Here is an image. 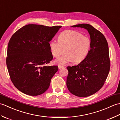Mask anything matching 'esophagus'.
Here are the masks:
<instances>
[{"instance_id":"obj_1","label":"esophagus","mask_w":120,"mask_h":120,"mask_svg":"<svg viewBox=\"0 0 120 120\" xmlns=\"http://www.w3.org/2000/svg\"><path fill=\"white\" fill-rule=\"evenodd\" d=\"M64 68V66L60 65H58V68H59V69H61V68Z\"/></svg>"}]
</instances>
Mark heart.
Returning <instances> with one entry per match:
<instances>
[{"mask_svg": "<svg viewBox=\"0 0 120 120\" xmlns=\"http://www.w3.org/2000/svg\"><path fill=\"white\" fill-rule=\"evenodd\" d=\"M50 52L57 58L63 52L65 53L55 60L58 64H65L73 61L80 63L88 54L91 47V41L81 33L73 30L62 32L58 37V41L52 40L49 44Z\"/></svg>", "mask_w": 120, "mask_h": 120, "instance_id": "obj_1", "label": "heart"}]
</instances>
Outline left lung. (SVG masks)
<instances>
[{"instance_id":"left-lung-1","label":"left lung","mask_w":120,"mask_h":120,"mask_svg":"<svg viewBox=\"0 0 120 120\" xmlns=\"http://www.w3.org/2000/svg\"><path fill=\"white\" fill-rule=\"evenodd\" d=\"M83 28L90 35L91 49L79 64L68 67L67 86L70 92L79 97H87L102 88L110 71L108 43L102 33L86 24L72 26Z\"/></svg>"}]
</instances>
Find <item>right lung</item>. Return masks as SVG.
<instances>
[{"label":"right lung","instance_id":"obj_1","mask_svg":"<svg viewBox=\"0 0 120 120\" xmlns=\"http://www.w3.org/2000/svg\"><path fill=\"white\" fill-rule=\"evenodd\" d=\"M61 27L29 24L12 35L6 64L12 83L22 92L37 96L49 88L58 70V66H46L53 59L49 42Z\"/></svg>","mask_w":120,"mask_h":120}]
</instances>
